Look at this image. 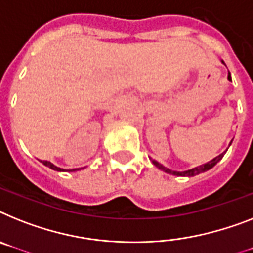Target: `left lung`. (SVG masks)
<instances>
[{
  "mask_svg": "<svg viewBox=\"0 0 253 253\" xmlns=\"http://www.w3.org/2000/svg\"><path fill=\"white\" fill-rule=\"evenodd\" d=\"M222 63H224V61H222ZM228 80L231 81L230 73L228 74ZM222 157H224V153H221L220 156H217L216 158H213L212 161H210V162L205 163V165H202V166L194 167V169H188V171H184V172H179V171H172V169H167V167L162 166L161 163H158L157 161H154V159H153L152 162H153V165H154V166H157L159 169H162V171H165V172H167V173H171V175H175V176H189V177H192V176L199 175V173H202V172H205V171H209V169H211L212 167L215 166L216 163H217L218 161L222 158Z\"/></svg>",
  "mask_w": 253,
  "mask_h": 253,
  "instance_id": "1",
  "label": "left lung"
}]
</instances>
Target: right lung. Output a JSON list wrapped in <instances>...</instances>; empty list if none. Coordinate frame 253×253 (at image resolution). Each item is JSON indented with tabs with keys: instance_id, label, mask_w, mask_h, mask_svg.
Returning a JSON list of instances; mask_svg holds the SVG:
<instances>
[{
	"instance_id": "right-lung-1",
	"label": "right lung",
	"mask_w": 253,
	"mask_h": 253,
	"mask_svg": "<svg viewBox=\"0 0 253 253\" xmlns=\"http://www.w3.org/2000/svg\"><path fill=\"white\" fill-rule=\"evenodd\" d=\"M42 163H43L44 166L50 167L51 169H55V171H64V169H59V167L54 166V165H52V163H51V162H48V161H42ZM73 171H76V169H73Z\"/></svg>"
}]
</instances>
